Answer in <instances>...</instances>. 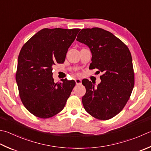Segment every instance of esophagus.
Segmentation results:
<instances>
[{"label": "esophagus", "instance_id": "34e87169", "mask_svg": "<svg viewBox=\"0 0 151 151\" xmlns=\"http://www.w3.org/2000/svg\"><path fill=\"white\" fill-rule=\"evenodd\" d=\"M75 82H76V84L77 85H79V84H81L82 83V81H81V78H76Z\"/></svg>", "mask_w": 151, "mask_h": 151}]
</instances>
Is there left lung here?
<instances>
[{"instance_id": "left-lung-1", "label": "left lung", "mask_w": 151, "mask_h": 151, "mask_svg": "<svg viewBox=\"0 0 151 151\" xmlns=\"http://www.w3.org/2000/svg\"><path fill=\"white\" fill-rule=\"evenodd\" d=\"M76 40L90 48V69L103 73L96 87L88 79L82 81L86 90L82 104L92 116L110 119L124 107L134 86L131 53L122 41L101 28L82 29Z\"/></svg>"}]
</instances>
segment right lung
<instances>
[{"label":"right lung","mask_w":151,"mask_h":151,"mask_svg":"<svg viewBox=\"0 0 151 151\" xmlns=\"http://www.w3.org/2000/svg\"><path fill=\"white\" fill-rule=\"evenodd\" d=\"M80 29H43L23 46L16 80L21 100L35 116L47 119L63 110L75 86L62 79L55 83L52 67L63 63Z\"/></svg>","instance_id":"1"}]
</instances>
